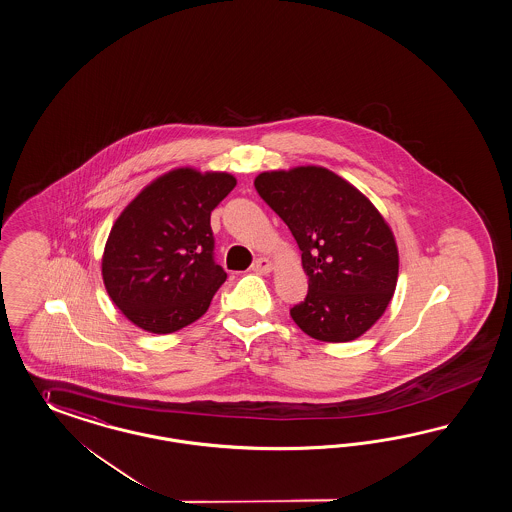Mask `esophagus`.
Returning <instances> with one entry per match:
<instances>
[{"instance_id":"34e87169","label":"esophagus","mask_w":512,"mask_h":512,"mask_svg":"<svg viewBox=\"0 0 512 512\" xmlns=\"http://www.w3.org/2000/svg\"><path fill=\"white\" fill-rule=\"evenodd\" d=\"M251 270H253L255 274H268V272L272 270V261L266 259V257H259V259L251 265Z\"/></svg>"}]
</instances>
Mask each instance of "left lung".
Listing matches in <instances>:
<instances>
[{
  "label": "left lung",
  "mask_w": 512,
  "mask_h": 512,
  "mask_svg": "<svg viewBox=\"0 0 512 512\" xmlns=\"http://www.w3.org/2000/svg\"><path fill=\"white\" fill-rule=\"evenodd\" d=\"M255 189L302 251L308 295L291 308L300 329L323 342H350L382 318L393 297L399 253L371 200L321 166L263 172Z\"/></svg>",
  "instance_id": "1"
}]
</instances>
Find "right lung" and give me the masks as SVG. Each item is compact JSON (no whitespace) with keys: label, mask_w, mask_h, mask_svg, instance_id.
<instances>
[{"label":"right lung","mask_w":512,"mask_h":512,"mask_svg":"<svg viewBox=\"0 0 512 512\" xmlns=\"http://www.w3.org/2000/svg\"><path fill=\"white\" fill-rule=\"evenodd\" d=\"M236 187L225 172L177 168L117 217L102 257L109 299L143 331L168 335L202 318L227 272L213 261L210 215Z\"/></svg>","instance_id":"add662e5"}]
</instances>
